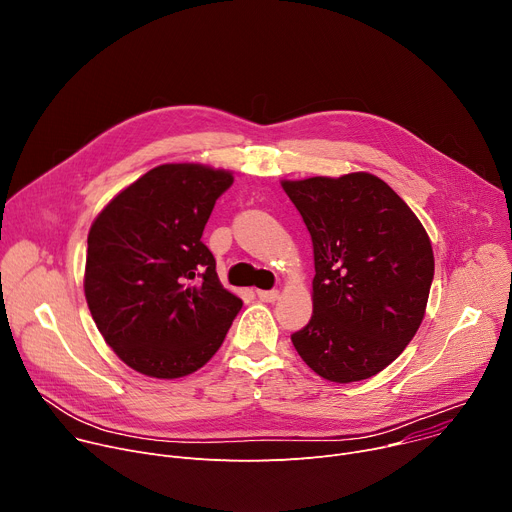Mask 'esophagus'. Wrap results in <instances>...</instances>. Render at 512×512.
Wrapping results in <instances>:
<instances>
[{
    "instance_id": "esophagus-1",
    "label": "esophagus",
    "mask_w": 512,
    "mask_h": 512,
    "mask_svg": "<svg viewBox=\"0 0 512 512\" xmlns=\"http://www.w3.org/2000/svg\"><path fill=\"white\" fill-rule=\"evenodd\" d=\"M257 298L261 302H275L277 298H280V292H277V290H257Z\"/></svg>"
}]
</instances>
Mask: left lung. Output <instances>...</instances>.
Wrapping results in <instances>:
<instances>
[{
	"mask_svg": "<svg viewBox=\"0 0 512 512\" xmlns=\"http://www.w3.org/2000/svg\"><path fill=\"white\" fill-rule=\"evenodd\" d=\"M312 239V318L292 335L324 380L376 376L421 327L435 275L431 241L406 202L371 173L282 181Z\"/></svg>",
	"mask_w": 512,
	"mask_h": 512,
	"instance_id": "left-lung-1",
	"label": "left lung"
}]
</instances>
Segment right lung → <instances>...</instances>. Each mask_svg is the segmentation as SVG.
<instances>
[{"label": "right lung", "instance_id": "add662e5", "mask_svg": "<svg viewBox=\"0 0 512 512\" xmlns=\"http://www.w3.org/2000/svg\"><path fill=\"white\" fill-rule=\"evenodd\" d=\"M232 175L194 163L159 165L91 224L85 298L114 353L159 380L188 376L220 349L243 302L222 288L202 243Z\"/></svg>", "mask_w": 512, "mask_h": 512}]
</instances>
